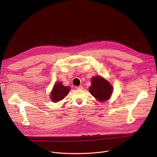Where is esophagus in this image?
I'll return each instance as SVG.
<instances>
[{
    "label": "esophagus",
    "instance_id": "esophagus-1",
    "mask_svg": "<svg viewBox=\"0 0 157 157\" xmlns=\"http://www.w3.org/2000/svg\"><path fill=\"white\" fill-rule=\"evenodd\" d=\"M75 88H76L77 90H81V89L83 88V86L80 85V86H76Z\"/></svg>",
    "mask_w": 157,
    "mask_h": 157
}]
</instances>
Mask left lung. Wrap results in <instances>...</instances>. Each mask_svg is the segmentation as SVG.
<instances>
[{
    "mask_svg": "<svg viewBox=\"0 0 157 157\" xmlns=\"http://www.w3.org/2000/svg\"><path fill=\"white\" fill-rule=\"evenodd\" d=\"M91 94L98 101H107L113 92V87L106 79L101 76L93 77L92 85L89 88Z\"/></svg>",
    "mask_w": 157,
    "mask_h": 157,
    "instance_id": "left-lung-1",
    "label": "left lung"
}]
</instances>
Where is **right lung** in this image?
Wrapping results in <instances>:
<instances>
[{
    "label": "right lung",
    "instance_id": "obj_1",
    "mask_svg": "<svg viewBox=\"0 0 157 157\" xmlns=\"http://www.w3.org/2000/svg\"><path fill=\"white\" fill-rule=\"evenodd\" d=\"M69 90L70 88L69 86H64L61 83L55 84L51 93L52 101L56 102L62 100L68 94Z\"/></svg>",
    "mask_w": 157,
    "mask_h": 157
}]
</instances>
